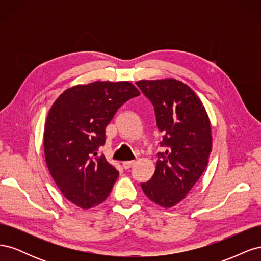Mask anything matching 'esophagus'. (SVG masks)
Returning <instances> with one entry per match:
<instances>
[{
  "label": "esophagus",
  "mask_w": 261,
  "mask_h": 261,
  "mask_svg": "<svg viewBox=\"0 0 261 261\" xmlns=\"http://www.w3.org/2000/svg\"><path fill=\"white\" fill-rule=\"evenodd\" d=\"M134 164H135V161H124V162L122 163V165H123V168H124L125 170H127V169L132 168Z\"/></svg>",
  "instance_id": "1"
}]
</instances>
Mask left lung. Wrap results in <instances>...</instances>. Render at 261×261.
Listing matches in <instances>:
<instances>
[{
  "label": "left lung",
  "instance_id": "left-lung-1",
  "mask_svg": "<svg viewBox=\"0 0 261 261\" xmlns=\"http://www.w3.org/2000/svg\"><path fill=\"white\" fill-rule=\"evenodd\" d=\"M154 107L163 134L154 174L141 183L148 198L163 208L183 200L206 170L212 149L211 124L202 102L189 87L173 78L136 82Z\"/></svg>",
  "mask_w": 261,
  "mask_h": 261
}]
</instances>
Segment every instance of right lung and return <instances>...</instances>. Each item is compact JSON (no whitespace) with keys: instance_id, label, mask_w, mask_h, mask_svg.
I'll return each mask as SVG.
<instances>
[{"instance_id":"1","label":"right lung","mask_w":261,"mask_h":261,"mask_svg":"<svg viewBox=\"0 0 261 261\" xmlns=\"http://www.w3.org/2000/svg\"><path fill=\"white\" fill-rule=\"evenodd\" d=\"M139 90L129 82H93L66 89L52 105L43 133L44 158L63 196L82 209L103 202L118 171L105 155L106 127Z\"/></svg>"}]
</instances>
